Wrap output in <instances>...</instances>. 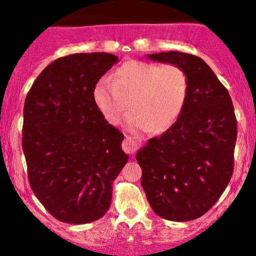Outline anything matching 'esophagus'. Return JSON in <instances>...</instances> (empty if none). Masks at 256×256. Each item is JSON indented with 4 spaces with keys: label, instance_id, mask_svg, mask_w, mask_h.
I'll list each match as a JSON object with an SVG mask.
<instances>
[{
    "label": "esophagus",
    "instance_id": "obj_1",
    "mask_svg": "<svg viewBox=\"0 0 256 256\" xmlns=\"http://www.w3.org/2000/svg\"><path fill=\"white\" fill-rule=\"evenodd\" d=\"M138 142H136V141H134V140H131L130 138H126L125 140H124V142H122V150L126 152V154H135L136 150H138Z\"/></svg>",
    "mask_w": 256,
    "mask_h": 256
}]
</instances>
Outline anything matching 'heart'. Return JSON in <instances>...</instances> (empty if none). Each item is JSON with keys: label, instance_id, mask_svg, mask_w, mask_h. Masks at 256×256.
Masks as SVG:
<instances>
[{"label": "heart", "instance_id": "b5f03b06", "mask_svg": "<svg viewBox=\"0 0 256 256\" xmlns=\"http://www.w3.org/2000/svg\"><path fill=\"white\" fill-rule=\"evenodd\" d=\"M188 92L190 80L180 66L128 60L112 76L99 79L92 89V99L112 125L121 122L132 102L136 112L128 118L130 130L154 128L164 131L182 114Z\"/></svg>", "mask_w": 256, "mask_h": 256}]
</instances>
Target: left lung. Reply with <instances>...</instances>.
Returning <instances> with one entry per match:
<instances>
[{
    "label": "left lung",
    "mask_w": 256,
    "mask_h": 256,
    "mask_svg": "<svg viewBox=\"0 0 256 256\" xmlns=\"http://www.w3.org/2000/svg\"><path fill=\"white\" fill-rule=\"evenodd\" d=\"M147 58L180 66L190 92L176 122L136 154L141 186L157 216L192 220L216 204L233 174L238 134L233 102L200 56L172 50Z\"/></svg>",
    "instance_id": "1"
}]
</instances>
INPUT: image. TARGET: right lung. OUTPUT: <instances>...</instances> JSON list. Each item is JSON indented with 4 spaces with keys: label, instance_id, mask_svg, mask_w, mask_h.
Returning a JSON list of instances; mask_svg holds the SVG:
<instances>
[{
    "label": "right lung",
    "instance_id": "add662e5",
    "mask_svg": "<svg viewBox=\"0 0 256 256\" xmlns=\"http://www.w3.org/2000/svg\"><path fill=\"white\" fill-rule=\"evenodd\" d=\"M116 62L110 53L62 56L46 66L26 96L22 147L30 188L64 223L102 218L128 162L124 135L92 99L95 84Z\"/></svg>",
    "mask_w": 256,
    "mask_h": 256
}]
</instances>
